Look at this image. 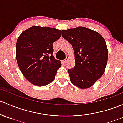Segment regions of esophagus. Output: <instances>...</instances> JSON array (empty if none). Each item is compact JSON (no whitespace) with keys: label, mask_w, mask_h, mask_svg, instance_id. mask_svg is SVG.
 <instances>
[{"label":"esophagus","mask_w":123,"mask_h":123,"mask_svg":"<svg viewBox=\"0 0 123 123\" xmlns=\"http://www.w3.org/2000/svg\"><path fill=\"white\" fill-rule=\"evenodd\" d=\"M68 58H68V56H67V58H66V59H64V60H63V62L65 63L67 61V60H68Z\"/></svg>","instance_id":"esophagus-1"}]
</instances>
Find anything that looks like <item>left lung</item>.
<instances>
[{
    "instance_id": "1",
    "label": "left lung",
    "mask_w": 123,
    "mask_h": 123,
    "mask_svg": "<svg viewBox=\"0 0 123 123\" xmlns=\"http://www.w3.org/2000/svg\"><path fill=\"white\" fill-rule=\"evenodd\" d=\"M62 36L72 45L75 65L68 69L71 82L77 87L92 86L105 71L108 49L104 38L98 32L78 26L62 31Z\"/></svg>"
}]
</instances>
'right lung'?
Masks as SVG:
<instances>
[{
	"label": "right lung",
	"mask_w": 123,
	"mask_h": 123,
	"mask_svg": "<svg viewBox=\"0 0 123 123\" xmlns=\"http://www.w3.org/2000/svg\"><path fill=\"white\" fill-rule=\"evenodd\" d=\"M61 36L59 29L33 26L18 37L16 61L22 74L32 84L44 86L55 79L61 62L52 55V43Z\"/></svg>",
	"instance_id": "1"
}]
</instances>
